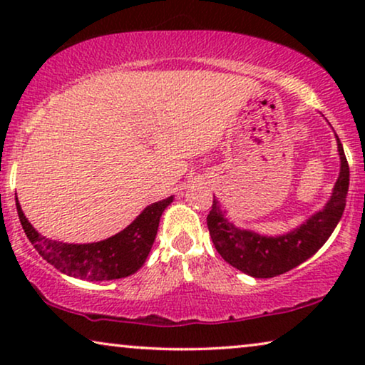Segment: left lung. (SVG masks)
<instances>
[{
	"instance_id": "8db88e82",
	"label": "left lung",
	"mask_w": 365,
	"mask_h": 365,
	"mask_svg": "<svg viewBox=\"0 0 365 365\" xmlns=\"http://www.w3.org/2000/svg\"><path fill=\"white\" fill-rule=\"evenodd\" d=\"M337 149L341 156V173L329 202L322 211L316 212L297 229L284 236L267 237L236 227L224 217V211H221L219 202L214 199L211 211L207 214V229L224 261L249 276L267 279L291 271L314 256L331 237L346 207L349 164L339 138Z\"/></svg>"
}]
</instances>
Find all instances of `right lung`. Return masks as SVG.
Listing matches in <instances>:
<instances>
[{
    "instance_id": "add662e5",
    "label": "right lung",
    "mask_w": 365,
    "mask_h": 365,
    "mask_svg": "<svg viewBox=\"0 0 365 365\" xmlns=\"http://www.w3.org/2000/svg\"><path fill=\"white\" fill-rule=\"evenodd\" d=\"M171 202L173 196L151 204L116 236L91 244H66L44 237L28 222L18 197L16 209L26 237L44 261L68 276L98 282L128 277L143 266L156 239L159 219Z\"/></svg>"
}]
</instances>
